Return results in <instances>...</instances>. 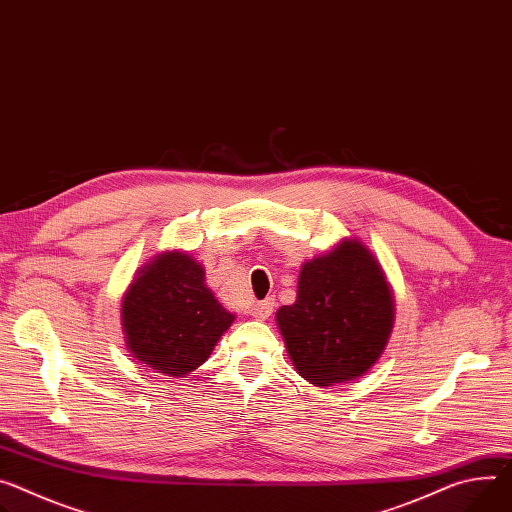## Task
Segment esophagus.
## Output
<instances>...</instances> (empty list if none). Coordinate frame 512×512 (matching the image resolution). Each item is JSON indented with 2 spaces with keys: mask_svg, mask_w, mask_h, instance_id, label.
Listing matches in <instances>:
<instances>
[{
  "mask_svg": "<svg viewBox=\"0 0 512 512\" xmlns=\"http://www.w3.org/2000/svg\"><path fill=\"white\" fill-rule=\"evenodd\" d=\"M273 298H265L263 302H257L253 308H251V314L257 318V320H265L271 316L273 312Z\"/></svg>",
  "mask_w": 512,
  "mask_h": 512,
  "instance_id": "obj_1",
  "label": "esophagus"
}]
</instances>
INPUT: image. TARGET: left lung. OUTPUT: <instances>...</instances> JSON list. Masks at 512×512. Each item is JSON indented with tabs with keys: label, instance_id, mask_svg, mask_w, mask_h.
Here are the masks:
<instances>
[{
	"label": "left lung",
	"instance_id": "obj_1",
	"mask_svg": "<svg viewBox=\"0 0 512 512\" xmlns=\"http://www.w3.org/2000/svg\"><path fill=\"white\" fill-rule=\"evenodd\" d=\"M298 374L314 386L351 382L378 361L394 324L386 275L357 239L302 265L298 296L275 314Z\"/></svg>",
	"mask_w": 512,
	"mask_h": 512
}]
</instances>
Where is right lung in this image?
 <instances>
[{"label": "right lung", "instance_id": "right-lung-1", "mask_svg": "<svg viewBox=\"0 0 512 512\" xmlns=\"http://www.w3.org/2000/svg\"><path fill=\"white\" fill-rule=\"evenodd\" d=\"M204 267L169 251L136 271L122 300L126 347L155 374L183 378L200 367L230 327V314L204 284Z\"/></svg>", "mask_w": 512, "mask_h": 512}]
</instances>
